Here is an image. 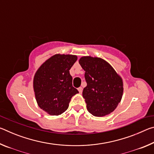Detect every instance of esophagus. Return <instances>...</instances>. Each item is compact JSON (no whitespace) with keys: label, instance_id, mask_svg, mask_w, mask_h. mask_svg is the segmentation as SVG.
<instances>
[{"label":"esophagus","instance_id":"obj_1","mask_svg":"<svg viewBox=\"0 0 154 154\" xmlns=\"http://www.w3.org/2000/svg\"><path fill=\"white\" fill-rule=\"evenodd\" d=\"M78 91H79V94H82V91H83V88L82 87H79V88H78Z\"/></svg>","mask_w":154,"mask_h":154}]
</instances>
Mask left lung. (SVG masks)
<instances>
[{
	"label": "left lung",
	"mask_w": 154,
	"mask_h": 154,
	"mask_svg": "<svg viewBox=\"0 0 154 154\" xmlns=\"http://www.w3.org/2000/svg\"><path fill=\"white\" fill-rule=\"evenodd\" d=\"M79 63L85 71L87 86L83 88L82 94L88 111L96 117L110 114L120 103L123 95L121 77L100 58L83 56Z\"/></svg>",
	"instance_id": "8db88e82"
}]
</instances>
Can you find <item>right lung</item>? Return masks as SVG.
<instances>
[{"instance_id": "add662e5", "label": "right lung", "mask_w": 154, "mask_h": 154, "mask_svg": "<svg viewBox=\"0 0 154 154\" xmlns=\"http://www.w3.org/2000/svg\"><path fill=\"white\" fill-rule=\"evenodd\" d=\"M77 56L56 54L44 62L34 77L33 88L39 107L51 116H59L69 107L78 90L72 86L69 70Z\"/></svg>"}]
</instances>
